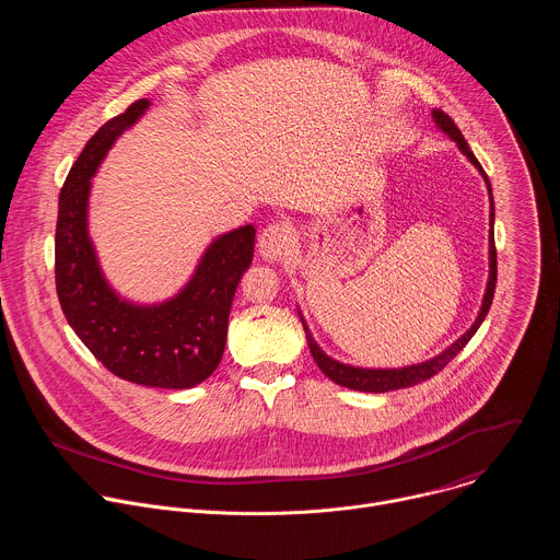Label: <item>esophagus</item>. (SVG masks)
I'll return each instance as SVG.
<instances>
[{
    "label": "esophagus",
    "instance_id": "34e87169",
    "mask_svg": "<svg viewBox=\"0 0 560 560\" xmlns=\"http://www.w3.org/2000/svg\"><path fill=\"white\" fill-rule=\"evenodd\" d=\"M294 228L288 225V223H272L268 225L261 236H259V255L270 261V264H277V261H283L288 255H292L294 250Z\"/></svg>",
    "mask_w": 560,
    "mask_h": 560
}]
</instances>
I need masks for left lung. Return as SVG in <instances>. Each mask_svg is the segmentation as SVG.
<instances>
[{
    "instance_id": "left-lung-1",
    "label": "left lung",
    "mask_w": 560,
    "mask_h": 560,
    "mask_svg": "<svg viewBox=\"0 0 560 560\" xmlns=\"http://www.w3.org/2000/svg\"><path fill=\"white\" fill-rule=\"evenodd\" d=\"M432 119L436 124V128L441 132H445L456 145L458 150L467 156V162L481 173L486 186H488V195H490V275H488V285H486V294H483V301H481V310H478L476 318L471 328L460 335L450 348H445L441 354L423 361V363H415V365H406V368H359V365H348V363H341L332 357H328L322 348H318V343L314 341L305 318L299 310V318L303 324V330H305V339H307V346H310V352H312V359L314 363L318 365V370H322L330 381L343 385V387H350V389H359V392H374V394H381V392H389V389H398V387H410V385H417L430 376H434L436 372H441L465 346L467 341L476 335V330L481 328L483 318L488 316L490 312V305H492V299H494V288H497V246H494V197H492V186H490V179L486 175V171L481 168V164H478V159L474 156V152L469 150L465 137L460 135V130L456 128V124L452 121L450 115H445L443 110L434 108L432 110Z\"/></svg>"
}]
</instances>
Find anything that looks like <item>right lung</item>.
I'll return each mask as SVG.
<instances>
[{"mask_svg":"<svg viewBox=\"0 0 560 560\" xmlns=\"http://www.w3.org/2000/svg\"><path fill=\"white\" fill-rule=\"evenodd\" d=\"M148 108L150 100H139L106 121L72 164L59 192L55 283L68 326L115 376L188 389L221 363L232 296L255 255V228L248 223L219 234L188 283L166 301L135 303L110 285L89 234L93 177Z\"/></svg>","mask_w":560,"mask_h":560,"instance_id":"add662e5","label":"right lung"}]
</instances>
